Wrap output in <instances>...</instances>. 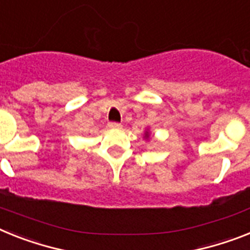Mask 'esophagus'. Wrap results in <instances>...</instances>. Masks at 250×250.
Instances as JSON below:
<instances>
[{"label": "esophagus", "mask_w": 250, "mask_h": 250, "mask_svg": "<svg viewBox=\"0 0 250 250\" xmlns=\"http://www.w3.org/2000/svg\"><path fill=\"white\" fill-rule=\"evenodd\" d=\"M109 128L119 129V128H122V125H119V123H115V122H112V123H109Z\"/></svg>", "instance_id": "1"}]
</instances>
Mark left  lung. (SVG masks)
<instances>
[{
  "label": "left lung",
  "mask_w": 250,
  "mask_h": 250,
  "mask_svg": "<svg viewBox=\"0 0 250 250\" xmlns=\"http://www.w3.org/2000/svg\"><path fill=\"white\" fill-rule=\"evenodd\" d=\"M144 138L145 140H150V132H148V129H146V131H145Z\"/></svg>",
  "instance_id": "obj_1"
}]
</instances>
